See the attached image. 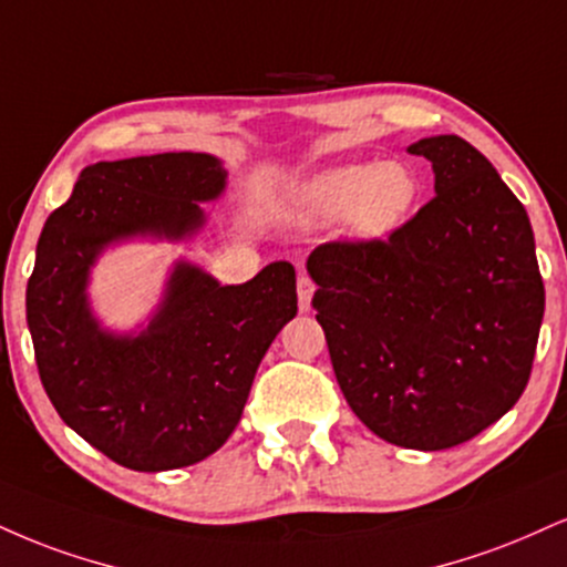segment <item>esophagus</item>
I'll return each instance as SVG.
<instances>
[{
  "mask_svg": "<svg viewBox=\"0 0 567 567\" xmlns=\"http://www.w3.org/2000/svg\"><path fill=\"white\" fill-rule=\"evenodd\" d=\"M313 279L309 275H301L298 277V306H301V311H309L311 309V296H313Z\"/></svg>",
  "mask_w": 567,
  "mask_h": 567,
  "instance_id": "obj_1",
  "label": "esophagus"
}]
</instances>
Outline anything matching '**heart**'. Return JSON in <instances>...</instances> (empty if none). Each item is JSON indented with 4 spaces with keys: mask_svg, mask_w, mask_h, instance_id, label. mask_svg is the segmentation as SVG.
Instances as JSON below:
<instances>
[{
    "mask_svg": "<svg viewBox=\"0 0 567 567\" xmlns=\"http://www.w3.org/2000/svg\"><path fill=\"white\" fill-rule=\"evenodd\" d=\"M417 179L401 163H351L303 184L301 206L317 218L351 216L359 235L378 237L399 227L417 200Z\"/></svg>",
    "mask_w": 567,
    "mask_h": 567,
    "instance_id": "obj_1",
    "label": "heart"
}]
</instances>
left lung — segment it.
I'll use <instances>...</instances> for the list:
<instances>
[{
	"label": "left lung",
	"instance_id": "1",
	"mask_svg": "<svg viewBox=\"0 0 567 567\" xmlns=\"http://www.w3.org/2000/svg\"><path fill=\"white\" fill-rule=\"evenodd\" d=\"M435 197L388 237L309 256L338 385L388 443L460 446L528 385L544 317L534 231L513 189L462 136L420 140Z\"/></svg>",
	"mask_w": 567,
	"mask_h": 567
}]
</instances>
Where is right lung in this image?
Wrapping results in <instances>:
<instances>
[{"label": "right lung", "mask_w": 567, "mask_h": 567, "mask_svg": "<svg viewBox=\"0 0 567 567\" xmlns=\"http://www.w3.org/2000/svg\"><path fill=\"white\" fill-rule=\"evenodd\" d=\"M221 189V166L206 153L102 161L81 172L39 237L25 290L39 378L65 425L128 470L158 473L214 454L243 417L266 349L298 311L288 261L224 288L179 264L142 336H105L89 317L86 271L107 243L187 235L203 224L197 200Z\"/></svg>", "instance_id": "add662e5"}]
</instances>
